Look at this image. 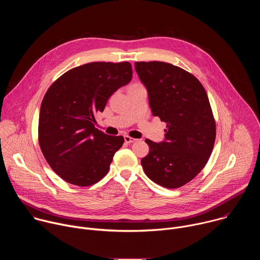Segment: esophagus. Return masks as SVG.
I'll list each match as a JSON object with an SVG mask.
<instances>
[{
  "mask_svg": "<svg viewBox=\"0 0 260 260\" xmlns=\"http://www.w3.org/2000/svg\"><path fill=\"white\" fill-rule=\"evenodd\" d=\"M124 141H125L126 143L131 144V143H134V142L136 141V139H134V138H131L129 136H124Z\"/></svg>",
  "mask_w": 260,
  "mask_h": 260,
  "instance_id": "34e87169",
  "label": "esophagus"
}]
</instances>
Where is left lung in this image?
Returning a JSON list of instances; mask_svg holds the SVG:
<instances>
[{"label":"left lung","mask_w":260,"mask_h":260,"mask_svg":"<svg viewBox=\"0 0 260 260\" xmlns=\"http://www.w3.org/2000/svg\"><path fill=\"white\" fill-rule=\"evenodd\" d=\"M135 69L152 114L167 123L164 141L145 140L149 153L142 167L160 186L181 187L204 169L213 150L216 126L207 92L190 73L168 62L139 61Z\"/></svg>","instance_id":"obj_1"}]
</instances>
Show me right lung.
<instances>
[{"instance_id":"obj_1","label":"right lung","mask_w":260,"mask_h":260,"mask_svg":"<svg viewBox=\"0 0 260 260\" xmlns=\"http://www.w3.org/2000/svg\"><path fill=\"white\" fill-rule=\"evenodd\" d=\"M132 75L127 61L89 62L64 73L45 93L39 144L51 169L66 182L89 186L108 173L124 139L95 128L94 115Z\"/></svg>"}]
</instances>
